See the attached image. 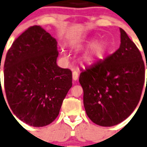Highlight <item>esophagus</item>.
Wrapping results in <instances>:
<instances>
[{
	"instance_id": "1",
	"label": "esophagus",
	"mask_w": 147,
	"mask_h": 147,
	"mask_svg": "<svg viewBox=\"0 0 147 147\" xmlns=\"http://www.w3.org/2000/svg\"><path fill=\"white\" fill-rule=\"evenodd\" d=\"M72 79L75 81H76L78 79V71H75L72 72Z\"/></svg>"
}]
</instances>
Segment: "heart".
Segmentation results:
<instances>
[{"label":"heart","instance_id":"1","mask_svg":"<svg viewBox=\"0 0 147 147\" xmlns=\"http://www.w3.org/2000/svg\"><path fill=\"white\" fill-rule=\"evenodd\" d=\"M78 47L81 49H90L81 57V60L86 65H94L105 59L108 52V45L105 42H95L94 39H87L79 43Z\"/></svg>","mask_w":147,"mask_h":147}]
</instances>
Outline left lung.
Returning <instances> with one entry per match:
<instances>
[{
	"instance_id": "left-lung-1",
	"label": "left lung",
	"mask_w": 147,
	"mask_h": 147,
	"mask_svg": "<svg viewBox=\"0 0 147 147\" xmlns=\"http://www.w3.org/2000/svg\"><path fill=\"white\" fill-rule=\"evenodd\" d=\"M119 30V49L87 68L79 78L86 113L101 126L117 125L129 117L144 84L145 66L140 51L124 30Z\"/></svg>"
}]
</instances>
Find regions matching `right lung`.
<instances>
[{"label":"right lung","instance_id":"1","mask_svg":"<svg viewBox=\"0 0 147 147\" xmlns=\"http://www.w3.org/2000/svg\"><path fill=\"white\" fill-rule=\"evenodd\" d=\"M57 57L56 39L36 25L15 40L6 56L9 105L17 118L31 126H45L56 119L72 85L71 71L57 66Z\"/></svg>","mask_w":147,"mask_h":147}]
</instances>
